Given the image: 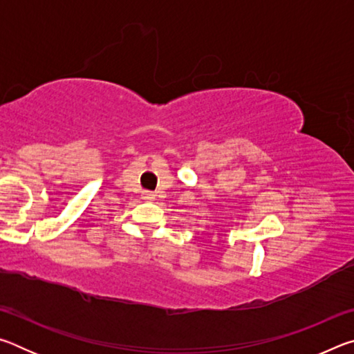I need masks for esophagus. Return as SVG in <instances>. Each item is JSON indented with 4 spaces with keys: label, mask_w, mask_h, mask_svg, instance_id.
Here are the masks:
<instances>
[{
    "label": "esophagus",
    "mask_w": 354,
    "mask_h": 354,
    "mask_svg": "<svg viewBox=\"0 0 354 354\" xmlns=\"http://www.w3.org/2000/svg\"><path fill=\"white\" fill-rule=\"evenodd\" d=\"M142 198L145 200V201H153V200L156 198V195L153 194V192L145 190V192H143V194H142Z\"/></svg>",
    "instance_id": "esophagus-1"
}]
</instances>
